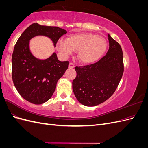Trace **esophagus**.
<instances>
[{
    "label": "esophagus",
    "mask_w": 148,
    "mask_h": 148,
    "mask_svg": "<svg viewBox=\"0 0 148 148\" xmlns=\"http://www.w3.org/2000/svg\"><path fill=\"white\" fill-rule=\"evenodd\" d=\"M74 65H73V64H72V63H70L69 64V68H71V69H72V68H74Z\"/></svg>",
    "instance_id": "obj_1"
}]
</instances>
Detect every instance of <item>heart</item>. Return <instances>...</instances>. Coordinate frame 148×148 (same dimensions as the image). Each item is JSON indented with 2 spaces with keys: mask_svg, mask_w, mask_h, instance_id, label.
Returning <instances> with one entry per match:
<instances>
[{
  "mask_svg": "<svg viewBox=\"0 0 148 148\" xmlns=\"http://www.w3.org/2000/svg\"><path fill=\"white\" fill-rule=\"evenodd\" d=\"M107 45L106 39L101 36L92 33H79L71 34L66 39L58 40L56 47L65 58L77 51L79 61L84 64H91L100 59Z\"/></svg>",
  "mask_w": 148,
  "mask_h": 148,
  "instance_id": "1",
  "label": "heart"
}]
</instances>
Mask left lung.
<instances>
[{
  "label": "left lung",
  "mask_w": 148,
  "mask_h": 148,
  "mask_svg": "<svg viewBox=\"0 0 148 148\" xmlns=\"http://www.w3.org/2000/svg\"><path fill=\"white\" fill-rule=\"evenodd\" d=\"M109 49L96 63L76 66L77 77L72 82L74 95L84 106H95L113 95L123 73L122 49L108 34Z\"/></svg>",
  "instance_id": "left-lung-1"
}]
</instances>
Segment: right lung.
<instances>
[{"mask_svg": "<svg viewBox=\"0 0 148 148\" xmlns=\"http://www.w3.org/2000/svg\"><path fill=\"white\" fill-rule=\"evenodd\" d=\"M66 33V30L56 26L34 23L28 26L18 39L12 57V75L16 90L25 100L34 104L47 101L69 64L68 61L59 60L56 52L46 59L36 57L30 51V40L43 36L51 39L56 47L59 39Z\"/></svg>", "mask_w": 148, "mask_h": 148, "instance_id": "right-lung-1", "label": "right lung"}]
</instances>
